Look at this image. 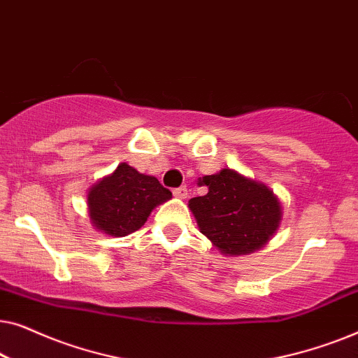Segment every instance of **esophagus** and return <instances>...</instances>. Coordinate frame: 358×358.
Here are the masks:
<instances>
[{
  "label": "esophagus",
  "mask_w": 358,
  "mask_h": 358,
  "mask_svg": "<svg viewBox=\"0 0 358 358\" xmlns=\"http://www.w3.org/2000/svg\"><path fill=\"white\" fill-rule=\"evenodd\" d=\"M173 194H174V197H178V199H185L187 197V187H185V185H180V187L173 190Z\"/></svg>",
  "instance_id": "obj_1"
}]
</instances>
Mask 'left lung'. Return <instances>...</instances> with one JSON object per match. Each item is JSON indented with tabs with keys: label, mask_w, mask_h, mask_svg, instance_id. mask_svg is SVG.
<instances>
[{
	"label": "left lung",
	"mask_w": 358,
	"mask_h": 358,
	"mask_svg": "<svg viewBox=\"0 0 358 358\" xmlns=\"http://www.w3.org/2000/svg\"><path fill=\"white\" fill-rule=\"evenodd\" d=\"M197 184L207 185L208 192L190 199L189 208L200 233L223 256L256 252L277 233L283 217L282 203L264 182L224 168L203 176Z\"/></svg>",
	"instance_id": "8db88e82"
}]
</instances>
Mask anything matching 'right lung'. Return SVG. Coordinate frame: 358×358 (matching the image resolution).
Segmentation results:
<instances>
[{
    "label": "right lung",
    "instance_id": "add662e5",
    "mask_svg": "<svg viewBox=\"0 0 358 358\" xmlns=\"http://www.w3.org/2000/svg\"><path fill=\"white\" fill-rule=\"evenodd\" d=\"M171 197L155 176L120 163L87 189V213L97 231L122 238L143 227L151 212Z\"/></svg>",
    "mask_w": 358,
    "mask_h": 358
}]
</instances>
